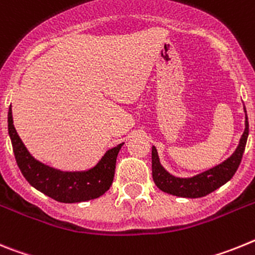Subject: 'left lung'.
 Masks as SVG:
<instances>
[{"label":"left lung","instance_id":"obj_1","mask_svg":"<svg viewBox=\"0 0 255 255\" xmlns=\"http://www.w3.org/2000/svg\"><path fill=\"white\" fill-rule=\"evenodd\" d=\"M248 134H249V123H248L247 112H245V130L241 136L238 149L235 150L234 154L217 167L210 168L203 173L190 177V178H178L168 173L167 170L161 167L158 152L155 146H152L151 168L152 180L155 185L158 186L161 191L181 196V198H201L213 192L214 190L231 180L235 172L238 170L241 159H243V154H244Z\"/></svg>","mask_w":255,"mask_h":255}]
</instances>
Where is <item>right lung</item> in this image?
<instances>
[{
    "mask_svg": "<svg viewBox=\"0 0 255 255\" xmlns=\"http://www.w3.org/2000/svg\"><path fill=\"white\" fill-rule=\"evenodd\" d=\"M8 134L17 167L30 185L38 191L60 203H81L96 199L110 189L114 178L117 156L123 146L119 143L106 154L94 168L85 172H63L35 160L28 152L12 122L11 105L7 115Z\"/></svg>",
    "mask_w": 255,
    "mask_h": 255,
    "instance_id": "obj_1",
    "label": "right lung"
}]
</instances>
